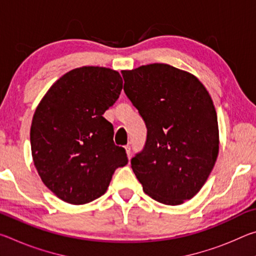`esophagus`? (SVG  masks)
<instances>
[{
    "mask_svg": "<svg viewBox=\"0 0 256 256\" xmlns=\"http://www.w3.org/2000/svg\"><path fill=\"white\" fill-rule=\"evenodd\" d=\"M125 150H126L128 157L131 158V156H132V149H131V146H125Z\"/></svg>",
    "mask_w": 256,
    "mask_h": 256,
    "instance_id": "1",
    "label": "esophagus"
}]
</instances>
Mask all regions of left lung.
<instances>
[{
  "mask_svg": "<svg viewBox=\"0 0 256 256\" xmlns=\"http://www.w3.org/2000/svg\"><path fill=\"white\" fill-rule=\"evenodd\" d=\"M124 92L146 126L131 167L154 200L177 206L201 190L218 157L219 130L209 92L190 73L168 64L123 71Z\"/></svg>",
  "mask_w": 256,
  "mask_h": 256,
  "instance_id": "8db88e82",
  "label": "left lung"
}]
</instances>
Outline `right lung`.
Segmentation results:
<instances>
[{
	"mask_svg": "<svg viewBox=\"0 0 256 256\" xmlns=\"http://www.w3.org/2000/svg\"><path fill=\"white\" fill-rule=\"evenodd\" d=\"M123 88L118 72L99 66L74 68L55 82L34 112L30 144L34 164L60 200L84 204L105 194L112 174L128 162L112 141L104 112Z\"/></svg>",
	"mask_w": 256,
	"mask_h": 256,
	"instance_id": "obj_1",
	"label": "right lung"
}]
</instances>
